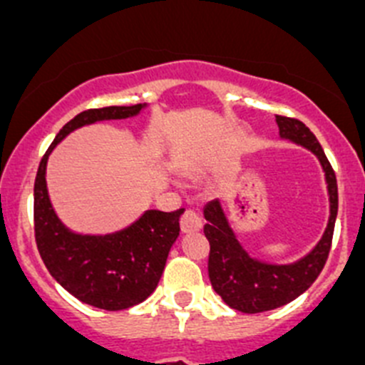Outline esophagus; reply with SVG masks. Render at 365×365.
Listing matches in <instances>:
<instances>
[{"label":"esophagus","mask_w":365,"mask_h":365,"mask_svg":"<svg viewBox=\"0 0 365 365\" xmlns=\"http://www.w3.org/2000/svg\"><path fill=\"white\" fill-rule=\"evenodd\" d=\"M180 227L183 232H196L202 229V216L195 209H187L180 220Z\"/></svg>","instance_id":"1"}]
</instances>
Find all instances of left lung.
Here are the masks:
<instances>
[{
  "label": "left lung",
  "instance_id": "obj_1",
  "mask_svg": "<svg viewBox=\"0 0 365 365\" xmlns=\"http://www.w3.org/2000/svg\"><path fill=\"white\" fill-rule=\"evenodd\" d=\"M280 136L313 150L326 170L331 216L317 247L291 265H269L247 255L232 235L218 200L207 203L203 227L209 240V280L222 300L240 313H265L293 302L313 285L327 262L338 212L336 176L317 136L297 118L277 116Z\"/></svg>",
  "mask_w": 365,
  "mask_h": 365
}]
</instances>
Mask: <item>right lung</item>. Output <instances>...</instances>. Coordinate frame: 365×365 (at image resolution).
I'll list each match as a JSON object with an SVG mask.
<instances>
[{
  "label": "right lung",
  "instance_id": "obj_1",
  "mask_svg": "<svg viewBox=\"0 0 365 365\" xmlns=\"http://www.w3.org/2000/svg\"><path fill=\"white\" fill-rule=\"evenodd\" d=\"M142 109L143 105L138 103L80 113L54 138L36 175L34 236L39 256L61 287L98 309H129L153 294L162 278L170 247L180 235L183 209L173 212L147 211L130 227L114 235H74L54 215L45 182V167L52 149L78 127L100 120L129 118Z\"/></svg>",
  "mask_w": 365,
  "mask_h": 365
}]
</instances>
